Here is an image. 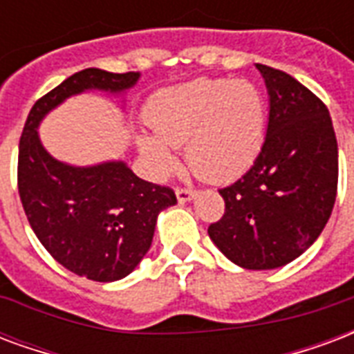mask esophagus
<instances>
[{
    "label": "esophagus",
    "mask_w": 354,
    "mask_h": 354,
    "mask_svg": "<svg viewBox=\"0 0 354 354\" xmlns=\"http://www.w3.org/2000/svg\"><path fill=\"white\" fill-rule=\"evenodd\" d=\"M175 194H177V199H179L180 203H187V201H190V199L196 198V190H192V188H183V187H177V190H175Z\"/></svg>",
    "instance_id": "esophagus-1"
}]
</instances>
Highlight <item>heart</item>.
I'll return each mask as SVG.
<instances>
[{"label": "heart", "mask_w": 354, "mask_h": 354, "mask_svg": "<svg viewBox=\"0 0 354 354\" xmlns=\"http://www.w3.org/2000/svg\"><path fill=\"white\" fill-rule=\"evenodd\" d=\"M145 119L156 138H140V149L155 174L177 166L174 151L187 148V162L198 177L225 183L243 175L259 155L267 108L248 80L199 78L164 89L151 98Z\"/></svg>", "instance_id": "heart-1"}]
</instances>
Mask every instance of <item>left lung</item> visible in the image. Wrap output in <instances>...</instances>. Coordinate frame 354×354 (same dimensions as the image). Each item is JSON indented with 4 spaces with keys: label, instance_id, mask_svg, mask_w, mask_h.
I'll return each mask as SVG.
<instances>
[{
    "label": "left lung",
    "instance_id": "8db88e82",
    "mask_svg": "<svg viewBox=\"0 0 354 354\" xmlns=\"http://www.w3.org/2000/svg\"><path fill=\"white\" fill-rule=\"evenodd\" d=\"M270 97L259 155L233 185L209 237L250 270L288 265L304 254L330 218L338 192V142L325 102L272 66L259 65Z\"/></svg>",
    "mask_w": 354,
    "mask_h": 354
}]
</instances>
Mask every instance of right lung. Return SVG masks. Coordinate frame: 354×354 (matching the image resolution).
<instances>
[{"mask_svg":"<svg viewBox=\"0 0 354 354\" xmlns=\"http://www.w3.org/2000/svg\"><path fill=\"white\" fill-rule=\"evenodd\" d=\"M138 73L84 68L37 100L18 145V194L31 230L55 261L95 281L130 274L153 243L156 216L177 203L169 187L140 179L124 162L74 167L41 145L37 127L66 97L87 89L119 93Z\"/></svg>","mask_w":354,"mask_h":354,"instance_id":"add662e5","label":"right lung"}]
</instances>
